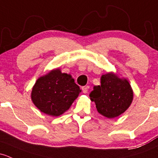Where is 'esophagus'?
Returning <instances> with one entry per match:
<instances>
[{"label":"esophagus","instance_id":"1","mask_svg":"<svg viewBox=\"0 0 158 158\" xmlns=\"http://www.w3.org/2000/svg\"><path fill=\"white\" fill-rule=\"evenodd\" d=\"M88 86H84V87L82 88V92L84 93V94H86V93L88 92Z\"/></svg>","mask_w":158,"mask_h":158}]
</instances>
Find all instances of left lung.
Masks as SVG:
<instances>
[{"instance_id":"obj_1","label":"left lung","mask_w":158,"mask_h":158,"mask_svg":"<svg viewBox=\"0 0 158 158\" xmlns=\"http://www.w3.org/2000/svg\"><path fill=\"white\" fill-rule=\"evenodd\" d=\"M98 112L112 119L123 114L133 100V91L129 81L113 72L102 75L101 85H96L89 94Z\"/></svg>"}]
</instances>
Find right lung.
Segmentation results:
<instances>
[{
  "label": "right lung",
  "mask_w": 158,
  "mask_h": 158,
  "mask_svg": "<svg viewBox=\"0 0 158 158\" xmlns=\"http://www.w3.org/2000/svg\"><path fill=\"white\" fill-rule=\"evenodd\" d=\"M80 92L72 76L63 73L57 68L37 79L31 89V98L41 112L58 117L68 110Z\"/></svg>",
  "instance_id": "right-lung-1"
}]
</instances>
